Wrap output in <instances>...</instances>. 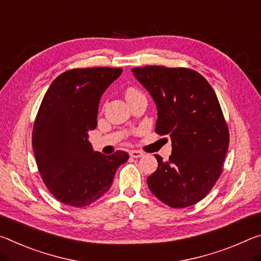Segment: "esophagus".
Instances as JSON below:
<instances>
[{"mask_svg":"<svg viewBox=\"0 0 261 261\" xmlns=\"http://www.w3.org/2000/svg\"><path fill=\"white\" fill-rule=\"evenodd\" d=\"M129 153H130V155L132 156V158H140V156L144 155L143 152L137 151V150H131Z\"/></svg>","mask_w":261,"mask_h":261,"instance_id":"34e87169","label":"esophagus"}]
</instances>
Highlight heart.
I'll return each mask as SVG.
<instances>
[{"label": "heart", "instance_id": "1", "mask_svg": "<svg viewBox=\"0 0 261 261\" xmlns=\"http://www.w3.org/2000/svg\"><path fill=\"white\" fill-rule=\"evenodd\" d=\"M137 95H140V93L138 92L137 89L135 88H129L125 92V97L129 98V97H134V96H137Z\"/></svg>", "mask_w": 261, "mask_h": 261}]
</instances>
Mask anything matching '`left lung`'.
I'll return each instance as SVG.
<instances>
[{"mask_svg":"<svg viewBox=\"0 0 261 261\" xmlns=\"http://www.w3.org/2000/svg\"><path fill=\"white\" fill-rule=\"evenodd\" d=\"M158 110L155 132L172 140L167 161L147 177L153 195L172 208H186L208 194L223 171L229 130L209 82L193 69L146 66L132 68Z\"/></svg>","mask_w":261,"mask_h":261,"instance_id":"left-lung-1","label":"left lung"}]
</instances>
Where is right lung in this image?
Instances as JSON below:
<instances>
[{"label":"right lung","instance_id":"right-lung-1","mask_svg":"<svg viewBox=\"0 0 261 261\" xmlns=\"http://www.w3.org/2000/svg\"><path fill=\"white\" fill-rule=\"evenodd\" d=\"M122 68H75L55 79L37 114L32 147L49 193L71 206H86L108 192L115 173L129 159L124 151L93 150L88 132L97 125L102 94Z\"/></svg>","mask_w":261,"mask_h":261}]
</instances>
